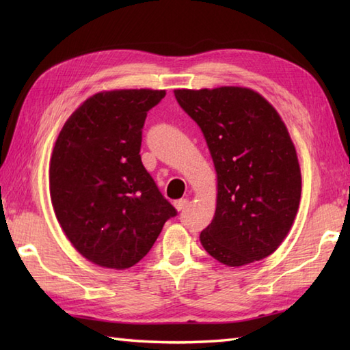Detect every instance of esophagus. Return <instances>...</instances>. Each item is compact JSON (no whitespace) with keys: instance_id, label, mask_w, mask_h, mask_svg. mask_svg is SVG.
<instances>
[{"instance_id":"obj_1","label":"esophagus","mask_w":350,"mask_h":350,"mask_svg":"<svg viewBox=\"0 0 350 350\" xmlns=\"http://www.w3.org/2000/svg\"><path fill=\"white\" fill-rule=\"evenodd\" d=\"M188 203H189V200H188V198H180V200H176V202H174V207H176V211H183L185 207L188 206Z\"/></svg>"}]
</instances>
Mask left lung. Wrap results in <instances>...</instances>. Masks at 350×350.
<instances>
[{
	"label": "left lung",
	"instance_id": "obj_1",
	"mask_svg": "<svg viewBox=\"0 0 350 350\" xmlns=\"http://www.w3.org/2000/svg\"><path fill=\"white\" fill-rule=\"evenodd\" d=\"M202 128L217 171V209L200 242L219 263L239 267L277 251L301 202V168L286 123L248 87L176 88Z\"/></svg>",
	"mask_w": 350,
	"mask_h": 350
}]
</instances>
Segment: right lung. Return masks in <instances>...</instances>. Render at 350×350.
Returning a JSON list of instances; mask_svg holds the SVG:
<instances>
[{
    "label": "right lung",
    "instance_id": "right-lung-1",
    "mask_svg": "<svg viewBox=\"0 0 350 350\" xmlns=\"http://www.w3.org/2000/svg\"><path fill=\"white\" fill-rule=\"evenodd\" d=\"M165 90L120 88L90 96L58 133L49 161V196L58 224L81 256L128 269L176 215L141 162L147 111Z\"/></svg>",
    "mask_w": 350,
    "mask_h": 350
}]
</instances>
